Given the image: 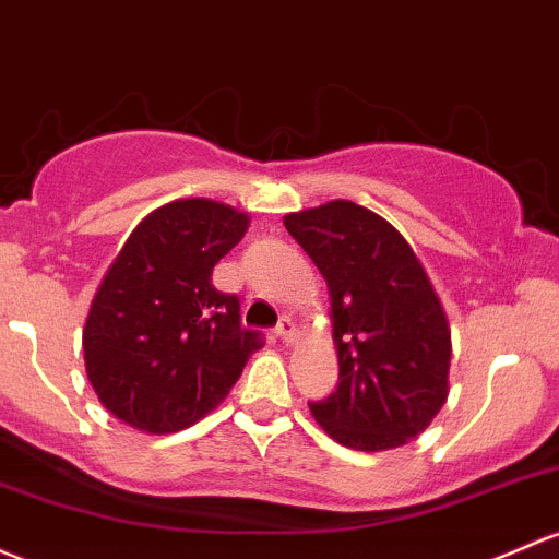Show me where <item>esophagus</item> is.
I'll return each mask as SVG.
<instances>
[{"mask_svg":"<svg viewBox=\"0 0 559 559\" xmlns=\"http://www.w3.org/2000/svg\"><path fill=\"white\" fill-rule=\"evenodd\" d=\"M275 334H278V337L284 340V343H295V337H297V324L289 319V316H284V319L278 321V326H275Z\"/></svg>","mask_w":559,"mask_h":559,"instance_id":"34e87169","label":"esophagus"}]
</instances>
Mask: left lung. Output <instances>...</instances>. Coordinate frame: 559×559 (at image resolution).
I'll return each instance as SVG.
<instances>
[{
    "label": "left lung",
    "instance_id": "obj_1",
    "mask_svg": "<svg viewBox=\"0 0 559 559\" xmlns=\"http://www.w3.org/2000/svg\"><path fill=\"white\" fill-rule=\"evenodd\" d=\"M329 289L337 391L310 402L316 423L343 448L407 444L450 393V324L404 235L354 201L286 214Z\"/></svg>",
    "mask_w": 559,
    "mask_h": 559
}]
</instances>
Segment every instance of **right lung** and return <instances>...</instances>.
<instances>
[{"label": "right lung", "instance_id": "right-lung-1", "mask_svg": "<svg viewBox=\"0 0 559 559\" xmlns=\"http://www.w3.org/2000/svg\"><path fill=\"white\" fill-rule=\"evenodd\" d=\"M249 230V214L209 198L155 209L98 284L85 329V372L98 402L144 433H174L225 402L262 348L240 302L214 289V264Z\"/></svg>", "mask_w": 559, "mask_h": 559}]
</instances>
